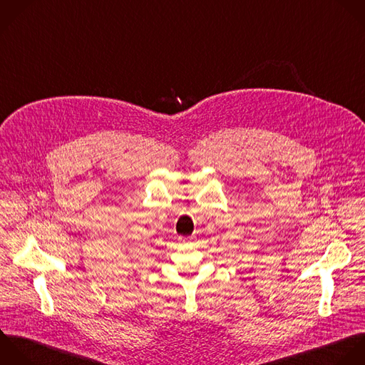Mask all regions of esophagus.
<instances>
[{
	"mask_svg": "<svg viewBox=\"0 0 365 365\" xmlns=\"http://www.w3.org/2000/svg\"><path fill=\"white\" fill-rule=\"evenodd\" d=\"M190 239H192V237H189V239H185V242H187V240H190Z\"/></svg>",
	"mask_w": 365,
	"mask_h": 365,
	"instance_id": "esophagus-1",
	"label": "esophagus"
}]
</instances>
